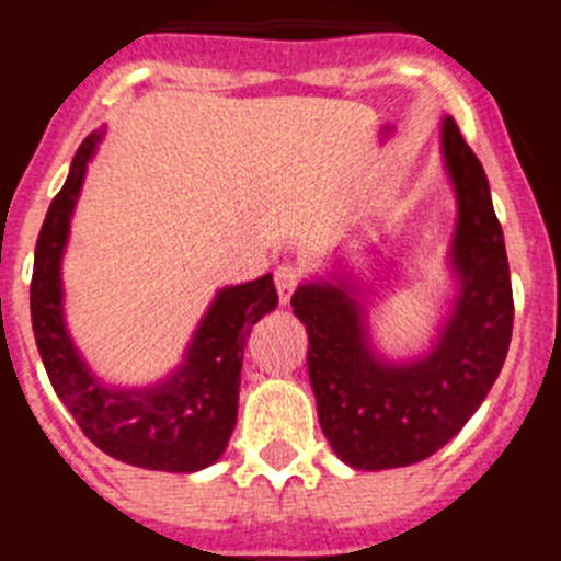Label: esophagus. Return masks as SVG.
I'll use <instances>...</instances> for the list:
<instances>
[{"mask_svg":"<svg viewBox=\"0 0 561 561\" xmlns=\"http://www.w3.org/2000/svg\"><path fill=\"white\" fill-rule=\"evenodd\" d=\"M297 280H300V272L295 270V266H277L275 270V289H277V300H280V306H286L291 300V295H295L297 289Z\"/></svg>","mask_w":561,"mask_h":561,"instance_id":"esophagus-1","label":"esophagus"}]
</instances>
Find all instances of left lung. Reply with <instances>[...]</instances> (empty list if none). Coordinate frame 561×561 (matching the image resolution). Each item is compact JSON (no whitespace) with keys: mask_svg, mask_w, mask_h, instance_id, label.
<instances>
[{"mask_svg":"<svg viewBox=\"0 0 561 561\" xmlns=\"http://www.w3.org/2000/svg\"><path fill=\"white\" fill-rule=\"evenodd\" d=\"M440 162L455 193L447 270L455 297L427 348L381 354L370 334L374 272L334 255L291 295L309 334V381L317 419L342 463L362 472L413 466L438 453L478 413L503 368L514 297L503 227L489 180L453 117L440 123ZM379 250L359 261H376Z\"/></svg>","mask_w":561,"mask_h":561,"instance_id":"obj_1","label":"left lung"}]
</instances>
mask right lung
<instances>
[{"instance_id":"right-lung-1","label":"right lung","mask_w":561,"mask_h":561,"mask_svg":"<svg viewBox=\"0 0 561 561\" xmlns=\"http://www.w3.org/2000/svg\"><path fill=\"white\" fill-rule=\"evenodd\" d=\"M103 134L92 131L72 157L36 241L30 317L53 390L98 449L157 472H199L221 458L238 415L241 362L252 325L275 311L272 275L221 286L193 329L182 362L151 385H108L83 359L67 329L61 261L69 227Z\"/></svg>"}]
</instances>
